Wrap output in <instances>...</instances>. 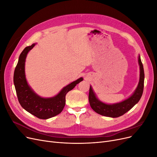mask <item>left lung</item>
<instances>
[{"mask_svg": "<svg viewBox=\"0 0 157 157\" xmlns=\"http://www.w3.org/2000/svg\"><path fill=\"white\" fill-rule=\"evenodd\" d=\"M138 63L140 69L138 85L132 96L124 101L114 104H107L103 103L98 99L92 86H90L88 99L90 106L95 112L103 116L117 118L124 115L126 112L130 110L136 103H138L142 94H143L145 78L144 66L141 63L140 55L138 56Z\"/></svg>", "mask_w": 157, "mask_h": 157, "instance_id": "left-lung-1", "label": "left lung"}]
</instances>
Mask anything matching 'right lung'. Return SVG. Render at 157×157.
<instances>
[{
  "label": "right lung",
  "instance_id": "1",
  "mask_svg": "<svg viewBox=\"0 0 157 157\" xmlns=\"http://www.w3.org/2000/svg\"><path fill=\"white\" fill-rule=\"evenodd\" d=\"M35 44H33L31 46H27L19 57L18 62L14 71L13 84L21 106L37 118L48 119L58 115L63 111L65 105L66 94L83 80V78L80 77L69 84L54 97L45 98L39 96L28 84L25 73L27 55Z\"/></svg>",
  "mask_w": 157,
  "mask_h": 157
}]
</instances>
